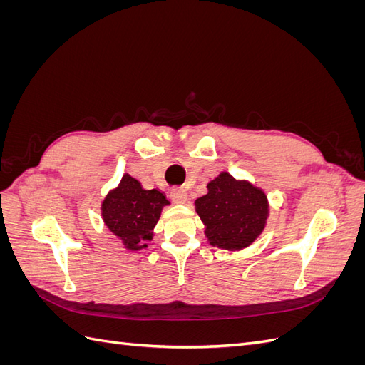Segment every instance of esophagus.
Returning <instances> with one entry per match:
<instances>
[{"label":"esophagus","instance_id":"obj_1","mask_svg":"<svg viewBox=\"0 0 365 365\" xmlns=\"http://www.w3.org/2000/svg\"><path fill=\"white\" fill-rule=\"evenodd\" d=\"M170 200L175 204H184L187 201V192L181 187H176V189H172L170 192Z\"/></svg>","mask_w":365,"mask_h":365}]
</instances>
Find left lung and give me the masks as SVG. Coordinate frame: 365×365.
Returning a JSON list of instances; mask_svg holds the SVG:
<instances>
[{"label":"left lung","instance_id":"left-lung-1","mask_svg":"<svg viewBox=\"0 0 365 365\" xmlns=\"http://www.w3.org/2000/svg\"><path fill=\"white\" fill-rule=\"evenodd\" d=\"M207 190L195 201V210L204 224L208 244L228 251L252 245L269 217L264 190L248 180L235 178L227 170L210 181Z\"/></svg>","mask_w":365,"mask_h":365}]
</instances>
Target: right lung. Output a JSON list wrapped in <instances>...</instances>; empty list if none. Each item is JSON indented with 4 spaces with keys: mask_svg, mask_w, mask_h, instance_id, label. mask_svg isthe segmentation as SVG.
Wrapping results in <instances>:
<instances>
[{
    "mask_svg": "<svg viewBox=\"0 0 365 365\" xmlns=\"http://www.w3.org/2000/svg\"><path fill=\"white\" fill-rule=\"evenodd\" d=\"M170 202L157 189L145 190L141 184L123 173L120 182L106 193L101 204L102 220L121 247L140 251L149 247L163 208Z\"/></svg>",
    "mask_w": 365,
    "mask_h": 365,
    "instance_id": "add662e5",
    "label": "right lung"
}]
</instances>
